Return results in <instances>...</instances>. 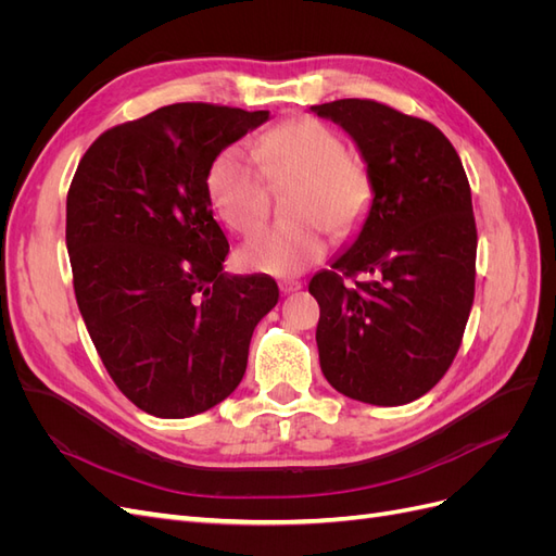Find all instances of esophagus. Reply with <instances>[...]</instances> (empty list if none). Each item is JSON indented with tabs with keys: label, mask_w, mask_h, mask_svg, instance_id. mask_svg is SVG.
<instances>
[{
	"label": "esophagus",
	"mask_w": 556,
	"mask_h": 556,
	"mask_svg": "<svg viewBox=\"0 0 556 556\" xmlns=\"http://www.w3.org/2000/svg\"><path fill=\"white\" fill-rule=\"evenodd\" d=\"M301 290V282L299 280H280V292L282 294H292Z\"/></svg>",
	"instance_id": "34e87169"
}]
</instances>
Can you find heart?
<instances>
[{"label": "heart", "instance_id": "1", "mask_svg": "<svg viewBox=\"0 0 556 556\" xmlns=\"http://www.w3.org/2000/svg\"><path fill=\"white\" fill-rule=\"evenodd\" d=\"M257 164L239 146L225 148L206 176L208 199L220 220L248 233L266 215L268 188L292 185V220L257 231L243 248L241 262L260 274L296 276L325 257L329 229L348 237L374 201L371 172L357 155L345 153L339 131L315 117H292L252 146ZM261 169L257 170L256 166Z\"/></svg>", "mask_w": 556, "mask_h": 556}]
</instances>
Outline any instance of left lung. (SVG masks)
Listing matches in <instances>:
<instances>
[{
    "mask_svg": "<svg viewBox=\"0 0 556 556\" xmlns=\"http://www.w3.org/2000/svg\"><path fill=\"white\" fill-rule=\"evenodd\" d=\"M311 111L355 141L374 180L355 241L308 285L319 304V366L350 399L403 406L445 376L473 306L468 178L445 134L419 117L371 99ZM357 273L369 278L342 282Z\"/></svg>",
    "mask_w": 556,
    "mask_h": 556,
    "instance_id": "obj_1",
    "label": "left lung"
}]
</instances>
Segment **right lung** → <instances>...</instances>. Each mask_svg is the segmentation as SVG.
Here are the masks:
<instances>
[{"label":"right lung","instance_id":"1","mask_svg":"<svg viewBox=\"0 0 556 556\" xmlns=\"http://www.w3.org/2000/svg\"><path fill=\"white\" fill-rule=\"evenodd\" d=\"M268 111L172 104L104 131L66 194L76 304L109 376L134 406L180 419L243 380L260 319L278 304L264 274L227 276L229 243L206 176Z\"/></svg>","mask_w":556,"mask_h":556}]
</instances>
